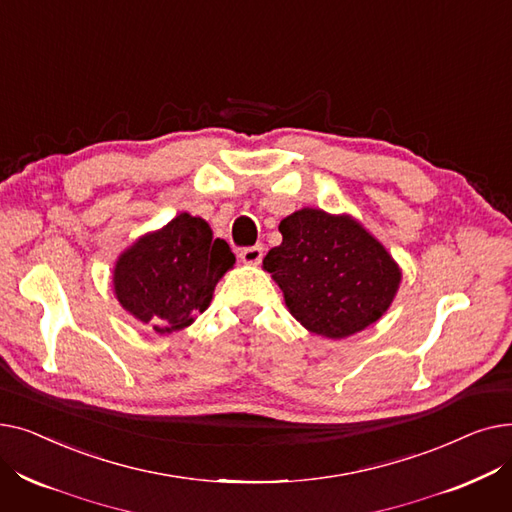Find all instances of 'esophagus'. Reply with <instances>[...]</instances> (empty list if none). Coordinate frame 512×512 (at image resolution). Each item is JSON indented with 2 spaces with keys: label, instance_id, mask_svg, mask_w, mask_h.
Returning <instances> with one entry per match:
<instances>
[{
  "label": "esophagus",
  "instance_id": "1",
  "mask_svg": "<svg viewBox=\"0 0 512 512\" xmlns=\"http://www.w3.org/2000/svg\"><path fill=\"white\" fill-rule=\"evenodd\" d=\"M240 261L247 263V265H259L261 259H263V247L261 245H255V247H247L240 251Z\"/></svg>",
  "mask_w": 512,
  "mask_h": 512
}]
</instances>
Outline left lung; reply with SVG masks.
Returning a JSON list of instances; mask_svg holds the SVG:
<instances>
[{
  "mask_svg": "<svg viewBox=\"0 0 512 512\" xmlns=\"http://www.w3.org/2000/svg\"><path fill=\"white\" fill-rule=\"evenodd\" d=\"M282 242L263 259L290 315L311 334L342 340L392 305L402 270L351 213L303 207L278 226Z\"/></svg>",
  "mask_w": 512,
  "mask_h": 512,
  "instance_id": "obj_1",
  "label": "left lung"
}]
</instances>
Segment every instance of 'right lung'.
Segmentation results:
<instances>
[{"label": "right lung", "instance_id": "obj_1", "mask_svg": "<svg viewBox=\"0 0 512 512\" xmlns=\"http://www.w3.org/2000/svg\"><path fill=\"white\" fill-rule=\"evenodd\" d=\"M234 261L226 240L215 238L199 215L182 211L120 253L114 297L139 324L161 336L174 334L209 307L215 284Z\"/></svg>", "mask_w": 512, "mask_h": 512}]
</instances>
